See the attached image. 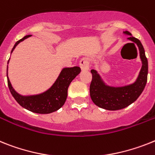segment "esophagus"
<instances>
[{
	"label": "esophagus",
	"mask_w": 155,
	"mask_h": 155,
	"mask_svg": "<svg viewBox=\"0 0 155 155\" xmlns=\"http://www.w3.org/2000/svg\"><path fill=\"white\" fill-rule=\"evenodd\" d=\"M80 66L82 70L86 71L89 69V59L87 58H84L83 59L80 60Z\"/></svg>",
	"instance_id": "1"
}]
</instances>
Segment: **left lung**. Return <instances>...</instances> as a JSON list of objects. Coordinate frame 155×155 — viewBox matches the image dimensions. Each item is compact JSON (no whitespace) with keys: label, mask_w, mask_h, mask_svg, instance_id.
<instances>
[{"label":"left lung","mask_w":155,"mask_h":155,"mask_svg":"<svg viewBox=\"0 0 155 155\" xmlns=\"http://www.w3.org/2000/svg\"><path fill=\"white\" fill-rule=\"evenodd\" d=\"M124 34L129 35L128 39L137 45L140 50L142 68L133 84L122 87L107 85L96 70L91 71L92 80L90 86V95L91 100L96 106L107 110H121L133 103L140 97L147 81L148 61L143 46L141 41L132 36L130 32L125 31Z\"/></svg>","instance_id":"left-lung-1"}]
</instances>
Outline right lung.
<instances>
[{
  "label": "right lung",
  "mask_w": 155,
  "mask_h": 155,
  "mask_svg": "<svg viewBox=\"0 0 155 155\" xmlns=\"http://www.w3.org/2000/svg\"><path fill=\"white\" fill-rule=\"evenodd\" d=\"M31 36V35H26L22 39L16 41L12 49L11 53L13 52L16 45L19 42H21ZM8 62L9 60L8 61ZM80 71H81V69L78 66L72 68H64L60 75H58V79L54 82V84L47 91H44L43 93L34 94V95H21L15 91V89L12 87L11 82L8 76L7 68L8 85L10 92L15 101L22 107L36 114H51L53 112L58 110L60 108H61L64 106L67 98L68 88L69 87V84L76 77V75L80 74Z\"/></svg>",
  "instance_id": "right-lung-1"
}]
</instances>
